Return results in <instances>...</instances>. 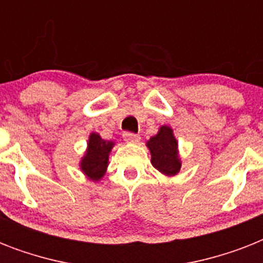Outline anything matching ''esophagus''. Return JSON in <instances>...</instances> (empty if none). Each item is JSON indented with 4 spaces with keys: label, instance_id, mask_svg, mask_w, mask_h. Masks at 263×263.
I'll list each match as a JSON object with an SVG mask.
<instances>
[{
    "label": "esophagus",
    "instance_id": "34e87169",
    "mask_svg": "<svg viewBox=\"0 0 263 263\" xmlns=\"http://www.w3.org/2000/svg\"><path fill=\"white\" fill-rule=\"evenodd\" d=\"M123 138L128 143H138L140 140V136L136 135V134H132V132H124Z\"/></svg>",
    "mask_w": 263,
    "mask_h": 263
}]
</instances>
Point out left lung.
<instances>
[{
	"mask_svg": "<svg viewBox=\"0 0 263 263\" xmlns=\"http://www.w3.org/2000/svg\"><path fill=\"white\" fill-rule=\"evenodd\" d=\"M147 147L152 153L153 166L158 172L165 176H175L180 172L181 161L172 128L162 125L158 134L147 140Z\"/></svg>",
	"mask_w": 263,
	"mask_h": 263,
	"instance_id": "1",
	"label": "left lung"
}]
</instances>
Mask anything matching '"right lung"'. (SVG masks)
Masks as SVG:
<instances>
[{
  "instance_id": "obj_1",
  "label": "right lung",
  "mask_w": 263,
  "mask_h": 263,
  "mask_svg": "<svg viewBox=\"0 0 263 263\" xmlns=\"http://www.w3.org/2000/svg\"><path fill=\"white\" fill-rule=\"evenodd\" d=\"M115 146V142L102 139L99 134L92 132L88 136L86 154L80 161V169L92 181L102 179L109 164V154Z\"/></svg>"
}]
</instances>
